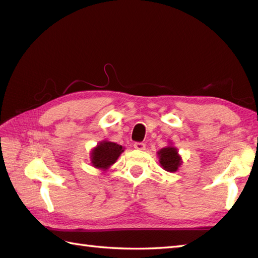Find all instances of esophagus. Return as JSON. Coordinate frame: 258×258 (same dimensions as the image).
I'll list each match as a JSON object with an SVG mask.
<instances>
[{
	"label": "esophagus",
	"mask_w": 258,
	"mask_h": 258,
	"mask_svg": "<svg viewBox=\"0 0 258 258\" xmlns=\"http://www.w3.org/2000/svg\"><path fill=\"white\" fill-rule=\"evenodd\" d=\"M134 149L138 150V151H144L145 150V144L144 143H135L134 144Z\"/></svg>",
	"instance_id": "34e87169"
}]
</instances>
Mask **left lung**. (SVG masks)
Returning a JSON list of instances; mask_svg holds the SVG:
<instances>
[{
  "instance_id": "obj_1",
  "label": "left lung",
  "mask_w": 258,
  "mask_h": 258,
  "mask_svg": "<svg viewBox=\"0 0 258 258\" xmlns=\"http://www.w3.org/2000/svg\"><path fill=\"white\" fill-rule=\"evenodd\" d=\"M158 162H160L161 166L169 173L177 172L178 168L182 165V157L178 154V151L172 143L166 147H163L157 152Z\"/></svg>"
}]
</instances>
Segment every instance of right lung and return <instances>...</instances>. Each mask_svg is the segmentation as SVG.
<instances>
[{
	"mask_svg": "<svg viewBox=\"0 0 258 258\" xmlns=\"http://www.w3.org/2000/svg\"><path fill=\"white\" fill-rule=\"evenodd\" d=\"M124 147L114 142L103 140L90 153V160L93 167L105 172L117 161L119 155L124 152Z\"/></svg>",
	"mask_w": 258,
	"mask_h": 258,
	"instance_id": "obj_1",
	"label": "right lung"
}]
</instances>
